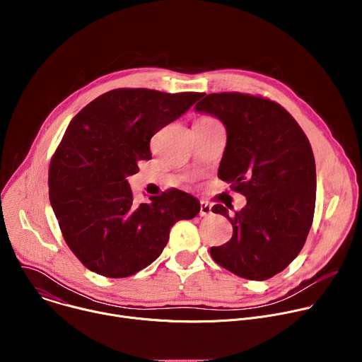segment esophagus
Segmentation results:
<instances>
[{
  "label": "esophagus",
  "mask_w": 362,
  "mask_h": 362,
  "mask_svg": "<svg viewBox=\"0 0 362 362\" xmlns=\"http://www.w3.org/2000/svg\"><path fill=\"white\" fill-rule=\"evenodd\" d=\"M200 216H209L212 215V206L208 202H200Z\"/></svg>",
  "instance_id": "esophagus-1"
}]
</instances>
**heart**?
<instances>
[{"label":"heart","mask_w":362,"mask_h":362,"mask_svg":"<svg viewBox=\"0 0 362 362\" xmlns=\"http://www.w3.org/2000/svg\"><path fill=\"white\" fill-rule=\"evenodd\" d=\"M200 120H202V122H216V120H214L212 117H202Z\"/></svg>","instance_id":"b5f03b06"}]
</instances>
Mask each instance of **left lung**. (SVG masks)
Here are the masks:
<instances>
[{"mask_svg": "<svg viewBox=\"0 0 362 362\" xmlns=\"http://www.w3.org/2000/svg\"><path fill=\"white\" fill-rule=\"evenodd\" d=\"M202 97L194 110L219 119L226 129L218 177L246 197L233 218L222 204L212 208L230 221L233 235L212 246L211 255L240 278L269 279L298 256L313 225L317 170L311 144L275 101L242 93Z\"/></svg>", "mask_w": 362, "mask_h": 362, "instance_id": "left-lung-1", "label": "left lung"}]
</instances>
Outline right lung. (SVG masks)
I'll return each instance as SVG.
<instances>
[{"mask_svg": "<svg viewBox=\"0 0 362 362\" xmlns=\"http://www.w3.org/2000/svg\"><path fill=\"white\" fill-rule=\"evenodd\" d=\"M203 93L116 88L69 124L48 170L49 202L66 243L91 272L127 278L156 261L172 226L200 203L182 190L136 203L127 177L150 160V139L185 115Z\"/></svg>", "mask_w": 362, "mask_h": 362, "instance_id": "right-lung-1", "label": "right lung"}]
</instances>
